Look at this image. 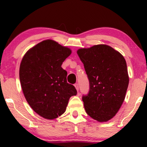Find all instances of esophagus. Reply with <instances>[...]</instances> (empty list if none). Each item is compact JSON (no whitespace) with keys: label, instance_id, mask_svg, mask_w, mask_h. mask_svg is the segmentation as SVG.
<instances>
[{"label":"esophagus","instance_id":"34e87169","mask_svg":"<svg viewBox=\"0 0 147 147\" xmlns=\"http://www.w3.org/2000/svg\"><path fill=\"white\" fill-rule=\"evenodd\" d=\"M74 86H75L76 89L77 90V91H78V90H79V85H78V84H76L75 85H74Z\"/></svg>","mask_w":147,"mask_h":147}]
</instances>
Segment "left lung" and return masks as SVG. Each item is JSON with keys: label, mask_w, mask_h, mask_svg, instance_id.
Listing matches in <instances>:
<instances>
[{"label": "left lung", "mask_w": 147, "mask_h": 147, "mask_svg": "<svg viewBox=\"0 0 147 147\" xmlns=\"http://www.w3.org/2000/svg\"><path fill=\"white\" fill-rule=\"evenodd\" d=\"M77 53L90 82V92L83 96L84 108L98 122H107L117 114L125 99L129 77L126 60L109 45L81 48Z\"/></svg>", "instance_id": "obj_1"}]
</instances>
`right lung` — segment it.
I'll list each match as a JSON object with an SVG mask.
<instances>
[{"label":"right lung","mask_w":147,"mask_h":147,"mask_svg":"<svg viewBox=\"0 0 147 147\" xmlns=\"http://www.w3.org/2000/svg\"><path fill=\"white\" fill-rule=\"evenodd\" d=\"M71 50L47 39L29 49L19 68L24 96L40 116L53 120L65 112L68 102L77 90L67 82V71L61 67Z\"/></svg>","instance_id":"1"}]
</instances>
